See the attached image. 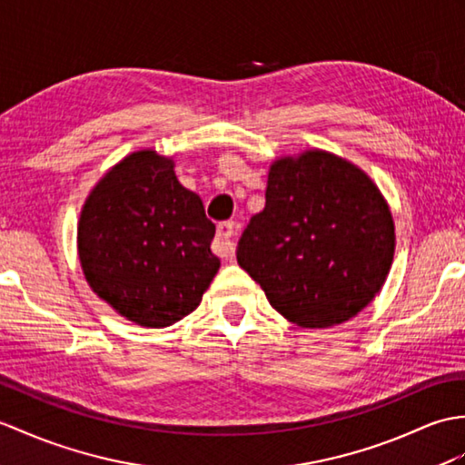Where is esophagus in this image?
Returning <instances> with one entry per match:
<instances>
[{
	"instance_id": "1",
	"label": "esophagus",
	"mask_w": 465,
	"mask_h": 465,
	"mask_svg": "<svg viewBox=\"0 0 465 465\" xmlns=\"http://www.w3.org/2000/svg\"><path fill=\"white\" fill-rule=\"evenodd\" d=\"M235 235V223L233 222H222L218 225V233H215L213 240V252L218 253L220 257H228L233 250V240L232 237Z\"/></svg>"
}]
</instances>
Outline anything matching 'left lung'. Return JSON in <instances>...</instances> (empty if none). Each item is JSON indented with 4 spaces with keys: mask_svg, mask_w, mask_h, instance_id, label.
<instances>
[{
    "mask_svg": "<svg viewBox=\"0 0 465 465\" xmlns=\"http://www.w3.org/2000/svg\"><path fill=\"white\" fill-rule=\"evenodd\" d=\"M392 255L382 193L362 170L322 150L275 162L265 208L235 250L272 307L305 329L359 315L384 285Z\"/></svg>",
    "mask_w": 465,
    "mask_h": 465,
    "instance_id": "1",
    "label": "left lung"
}]
</instances>
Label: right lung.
Wrapping results in <instances>:
<instances>
[{
	"label": "right lung",
	"instance_id": "right-lung-1",
	"mask_svg": "<svg viewBox=\"0 0 465 465\" xmlns=\"http://www.w3.org/2000/svg\"><path fill=\"white\" fill-rule=\"evenodd\" d=\"M215 225L174 162L143 150L126 156L86 200L79 257L101 299L143 327H168L196 309L220 269Z\"/></svg>",
	"mask_w": 465,
	"mask_h": 465
}]
</instances>
